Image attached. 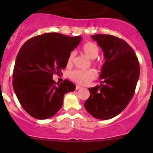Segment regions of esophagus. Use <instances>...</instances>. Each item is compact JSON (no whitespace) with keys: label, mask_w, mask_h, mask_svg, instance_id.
Instances as JSON below:
<instances>
[{"label":"esophagus","mask_w":153,"mask_h":153,"mask_svg":"<svg viewBox=\"0 0 153 153\" xmlns=\"http://www.w3.org/2000/svg\"><path fill=\"white\" fill-rule=\"evenodd\" d=\"M75 89H81V86H79V85H76V86H75Z\"/></svg>","instance_id":"esophagus-1"}]
</instances>
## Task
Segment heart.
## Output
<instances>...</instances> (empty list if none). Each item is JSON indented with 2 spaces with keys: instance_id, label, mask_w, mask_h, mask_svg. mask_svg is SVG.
Instances as JSON below:
<instances>
[{
  "instance_id": "1",
  "label": "heart",
  "mask_w": 153,
  "mask_h": 153,
  "mask_svg": "<svg viewBox=\"0 0 153 153\" xmlns=\"http://www.w3.org/2000/svg\"><path fill=\"white\" fill-rule=\"evenodd\" d=\"M81 50L86 56L90 59H94L99 54V48L92 42H86L81 47ZM75 58V52H71L67 58V64L70 65L72 64ZM96 72L93 69H74L69 73V76L73 81L77 84L85 85L89 84L91 81L96 77Z\"/></svg>"
}]
</instances>
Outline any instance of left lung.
I'll return each instance as SVG.
<instances>
[{
  "label": "left lung",
  "mask_w": 153,
  "mask_h": 153,
  "mask_svg": "<svg viewBox=\"0 0 153 153\" xmlns=\"http://www.w3.org/2000/svg\"><path fill=\"white\" fill-rule=\"evenodd\" d=\"M104 52L101 85L89 88L84 107L95 118L107 120L121 113L135 93L140 75L138 58L124 40L110 35H94Z\"/></svg>",
  "instance_id": "obj_1"
}]
</instances>
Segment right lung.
I'll use <instances>...</instances> for the list:
<instances>
[{
	"label": "right lung",
	"instance_id": "obj_1",
	"mask_svg": "<svg viewBox=\"0 0 153 153\" xmlns=\"http://www.w3.org/2000/svg\"><path fill=\"white\" fill-rule=\"evenodd\" d=\"M81 40V36L50 32L30 38L20 49L12 86L21 105L31 116L37 119L53 116L62 106L64 95L75 89L67 79L55 84L52 75L67 67L69 54Z\"/></svg>",
	"mask_w": 153,
	"mask_h": 153
}]
</instances>
